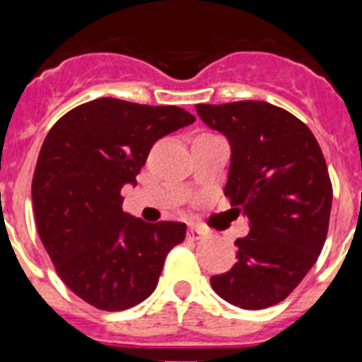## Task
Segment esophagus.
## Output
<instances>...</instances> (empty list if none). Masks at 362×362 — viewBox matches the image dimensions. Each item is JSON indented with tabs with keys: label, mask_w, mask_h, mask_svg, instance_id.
Instances as JSON below:
<instances>
[{
	"label": "esophagus",
	"mask_w": 362,
	"mask_h": 362,
	"mask_svg": "<svg viewBox=\"0 0 362 362\" xmlns=\"http://www.w3.org/2000/svg\"><path fill=\"white\" fill-rule=\"evenodd\" d=\"M204 238V232L201 228H196V226H190L188 228V239H192V241H199V239Z\"/></svg>",
	"instance_id": "1"
}]
</instances>
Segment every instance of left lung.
<instances>
[{
	"instance_id": "8db88e82",
	"label": "left lung",
	"mask_w": 362,
	"mask_h": 362,
	"mask_svg": "<svg viewBox=\"0 0 362 362\" xmlns=\"http://www.w3.org/2000/svg\"><path fill=\"white\" fill-rule=\"evenodd\" d=\"M204 124L228 139L225 196L250 232L238 263L210 279L230 305L263 310L290 296L315 264L328 233L332 181L312 130L264 101L196 105Z\"/></svg>"
}]
</instances>
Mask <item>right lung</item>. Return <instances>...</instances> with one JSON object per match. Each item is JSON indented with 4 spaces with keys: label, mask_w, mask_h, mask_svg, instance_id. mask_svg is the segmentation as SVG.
<instances>
[{
    "label": "right lung",
    "mask_w": 362,
    "mask_h": 362,
    "mask_svg": "<svg viewBox=\"0 0 362 362\" xmlns=\"http://www.w3.org/2000/svg\"><path fill=\"white\" fill-rule=\"evenodd\" d=\"M194 121L172 105L99 98L66 112L45 137L32 179L37 233L57 276L88 305H139L183 243L185 223L123 212L121 188L137 183L153 143Z\"/></svg>",
    "instance_id": "add662e5"
}]
</instances>
